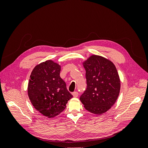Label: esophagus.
Here are the masks:
<instances>
[{
    "label": "esophagus",
    "instance_id": "esophagus-1",
    "mask_svg": "<svg viewBox=\"0 0 148 148\" xmlns=\"http://www.w3.org/2000/svg\"><path fill=\"white\" fill-rule=\"evenodd\" d=\"M72 95H73V97H77L78 96V92L77 91H74V92L72 93Z\"/></svg>",
    "mask_w": 148,
    "mask_h": 148
}]
</instances>
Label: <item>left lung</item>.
Segmentation results:
<instances>
[{
    "label": "left lung",
    "instance_id": "obj_1",
    "mask_svg": "<svg viewBox=\"0 0 148 148\" xmlns=\"http://www.w3.org/2000/svg\"><path fill=\"white\" fill-rule=\"evenodd\" d=\"M86 70V89L80 96L84 108L101 115L109 110L119 95L120 82L112 62L92 56L83 63Z\"/></svg>",
    "mask_w": 148,
    "mask_h": 148
}]
</instances>
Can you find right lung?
Here are the masks:
<instances>
[{"mask_svg": "<svg viewBox=\"0 0 148 148\" xmlns=\"http://www.w3.org/2000/svg\"><path fill=\"white\" fill-rule=\"evenodd\" d=\"M60 66L47 60L34 67L28 83V96L34 108L44 116L53 117L63 111L73 96L60 77Z\"/></svg>", "mask_w": 148, "mask_h": 148, "instance_id": "1", "label": "right lung"}]
</instances>
